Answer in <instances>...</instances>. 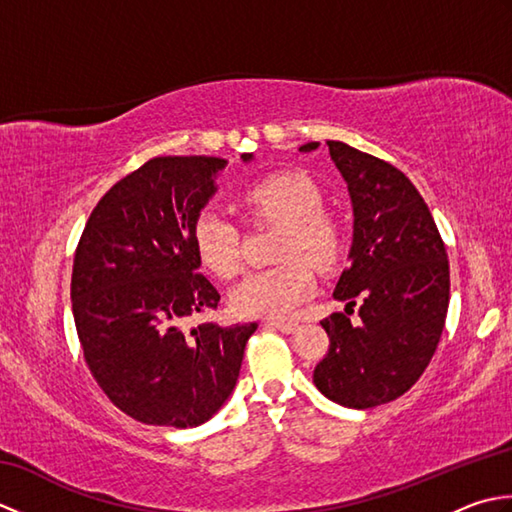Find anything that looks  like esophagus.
Instances as JSON below:
<instances>
[{"mask_svg": "<svg viewBox=\"0 0 512 512\" xmlns=\"http://www.w3.org/2000/svg\"><path fill=\"white\" fill-rule=\"evenodd\" d=\"M266 328H275L279 332L292 334V332H297L299 323H295V321H266Z\"/></svg>", "mask_w": 512, "mask_h": 512, "instance_id": "obj_1", "label": "esophagus"}]
</instances>
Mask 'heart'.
Listing matches in <instances>:
<instances>
[{
	"label": "heart",
	"mask_w": 512,
	"mask_h": 512,
	"mask_svg": "<svg viewBox=\"0 0 512 512\" xmlns=\"http://www.w3.org/2000/svg\"><path fill=\"white\" fill-rule=\"evenodd\" d=\"M239 204L257 220L284 224L277 248L284 264L246 275L231 292V306L242 317H288L314 292L310 264L325 270L339 257V226L321 211V189L303 171H279L250 184ZM191 244L215 277L231 279L239 273L242 233L215 206H204L193 217Z\"/></svg>",
	"instance_id": "b5f03b06"
}]
</instances>
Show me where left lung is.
Returning a JSON list of instances; mask_svg holds the SVG:
<instances>
[{"mask_svg": "<svg viewBox=\"0 0 512 512\" xmlns=\"http://www.w3.org/2000/svg\"><path fill=\"white\" fill-rule=\"evenodd\" d=\"M328 147L354 206L350 266L334 299L347 301V313L358 302L362 319L352 324L334 312L321 321L330 347L312 380L343 407L372 409L416 385L436 354L449 310V259L427 202L405 173L341 140Z\"/></svg>", "mask_w": 512, "mask_h": 512, "instance_id": "obj_1", "label": "left lung"}]
</instances>
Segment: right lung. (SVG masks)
<instances>
[{"label": "right lung", "mask_w": 512, "mask_h": 512, "mask_svg": "<svg viewBox=\"0 0 512 512\" xmlns=\"http://www.w3.org/2000/svg\"><path fill=\"white\" fill-rule=\"evenodd\" d=\"M224 165L211 156L147 160L103 195L76 246L70 297L83 358L105 396L138 422L187 429L209 420L231 396L257 330L187 328L220 301L198 273L191 222Z\"/></svg>", "instance_id": "add662e5"}]
</instances>
